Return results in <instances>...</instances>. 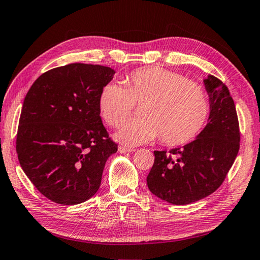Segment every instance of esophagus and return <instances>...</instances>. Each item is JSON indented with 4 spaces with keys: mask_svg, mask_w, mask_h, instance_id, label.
<instances>
[{
    "mask_svg": "<svg viewBox=\"0 0 260 260\" xmlns=\"http://www.w3.org/2000/svg\"><path fill=\"white\" fill-rule=\"evenodd\" d=\"M118 151H119L120 153L133 152V151H134V149H132V148H126V147H119V148H118Z\"/></svg>",
    "mask_w": 260,
    "mask_h": 260,
    "instance_id": "esophagus-1",
    "label": "esophagus"
}]
</instances>
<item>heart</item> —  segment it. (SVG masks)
Wrapping results in <instances>:
<instances>
[{
	"label": "heart",
	"instance_id": "heart-1",
	"mask_svg": "<svg viewBox=\"0 0 260 260\" xmlns=\"http://www.w3.org/2000/svg\"><path fill=\"white\" fill-rule=\"evenodd\" d=\"M134 104L142 105V119L128 121L116 134L119 142L138 146L160 136L166 146L191 142L208 125L210 98L203 87L181 74L151 67L138 69L125 86L109 82L99 95V111L111 127H119L132 116Z\"/></svg>",
	"mask_w": 260,
	"mask_h": 260
}]
</instances>
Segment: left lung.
<instances>
[{
	"instance_id": "obj_1",
	"label": "left lung",
	"mask_w": 260,
	"mask_h": 260,
	"mask_svg": "<svg viewBox=\"0 0 260 260\" xmlns=\"http://www.w3.org/2000/svg\"><path fill=\"white\" fill-rule=\"evenodd\" d=\"M204 85L211 103L205 128L182 148L153 151L147 184L167 203L186 205L211 195L221 186L239 152V119L230 90L213 76L204 79Z\"/></svg>"
}]
</instances>
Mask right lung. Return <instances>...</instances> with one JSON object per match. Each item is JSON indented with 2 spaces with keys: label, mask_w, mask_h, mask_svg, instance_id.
<instances>
[{
  "label": "right lung",
  "mask_w": 260,
  "mask_h": 260,
  "mask_svg": "<svg viewBox=\"0 0 260 260\" xmlns=\"http://www.w3.org/2000/svg\"><path fill=\"white\" fill-rule=\"evenodd\" d=\"M114 73L102 65L69 64L41 74L26 94L16 150L27 178L55 203L93 197L118 150L99 111L101 89Z\"/></svg>",
  "instance_id": "obj_1"
}]
</instances>
